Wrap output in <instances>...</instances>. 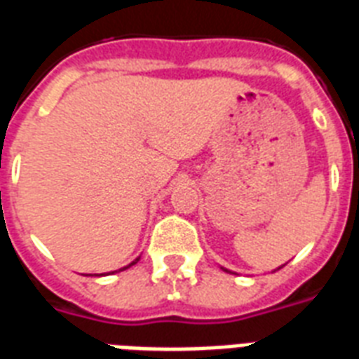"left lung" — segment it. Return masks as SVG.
Returning <instances> with one entry per match:
<instances>
[{
	"instance_id": "1",
	"label": "left lung",
	"mask_w": 359,
	"mask_h": 359,
	"mask_svg": "<svg viewBox=\"0 0 359 359\" xmlns=\"http://www.w3.org/2000/svg\"><path fill=\"white\" fill-rule=\"evenodd\" d=\"M220 269H222V271H226V273H233V271L226 269V267H220ZM278 269H280V267H277V269H275V271H278Z\"/></svg>"
}]
</instances>
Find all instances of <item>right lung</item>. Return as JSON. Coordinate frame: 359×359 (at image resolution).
I'll return each mask as SVG.
<instances>
[{"label": "right lung", "instance_id": "obj_1", "mask_svg": "<svg viewBox=\"0 0 359 359\" xmlns=\"http://www.w3.org/2000/svg\"><path fill=\"white\" fill-rule=\"evenodd\" d=\"M139 258H141V256H139ZM139 258H135L130 265H126V267H122V269H118V271H124V269H128V267H131V265H135L137 262H139ZM113 273H116V271H113ZM101 275H109V273H101ZM101 275H95V277H101Z\"/></svg>", "mask_w": 359, "mask_h": 359}]
</instances>
